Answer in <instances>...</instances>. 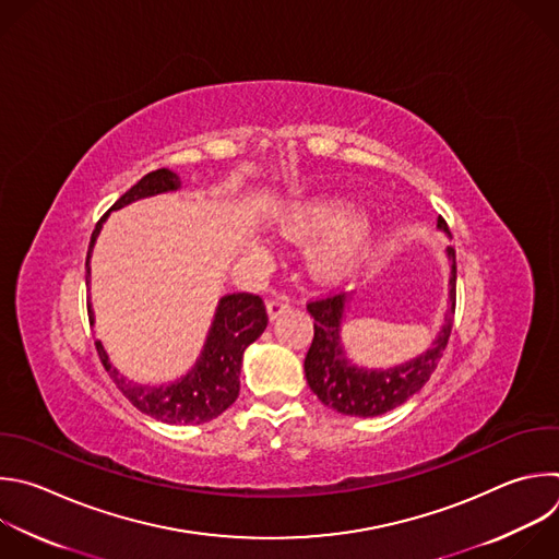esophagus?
I'll list each match as a JSON object with an SVG mask.
<instances>
[{
    "label": "esophagus",
    "mask_w": 559,
    "mask_h": 559,
    "mask_svg": "<svg viewBox=\"0 0 559 559\" xmlns=\"http://www.w3.org/2000/svg\"><path fill=\"white\" fill-rule=\"evenodd\" d=\"M292 309V305H289V300L287 298H272L270 302H267V316H270V320H276L278 316H283L285 311H289Z\"/></svg>",
    "instance_id": "obj_1"
}]
</instances>
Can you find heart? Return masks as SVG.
Instances as JSON below:
<instances>
[{
    "label": "heart",
    "mask_w": 559,
    "mask_h": 559,
    "mask_svg": "<svg viewBox=\"0 0 559 559\" xmlns=\"http://www.w3.org/2000/svg\"><path fill=\"white\" fill-rule=\"evenodd\" d=\"M278 230L300 243L325 235L307 257L311 276L322 283L346 278L378 239L376 219L355 211V204L342 195H318L292 204L278 217Z\"/></svg>",
    "instance_id": "b5f03b06"
}]
</instances>
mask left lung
<instances>
[{"label":"left lung","mask_w":559,"mask_h":559,"mask_svg":"<svg viewBox=\"0 0 559 559\" xmlns=\"http://www.w3.org/2000/svg\"><path fill=\"white\" fill-rule=\"evenodd\" d=\"M437 228L452 239L441 217L437 219ZM445 259L450 265L448 309L439 333L424 353L395 366H364L348 355L342 340V324L355 292L335 294L307 305L313 318V342L305 357V378L324 406L348 417H380L406 404L424 389L435 373L452 331L456 300V254L452 246H448Z\"/></svg>","instance_id":"8db88e82"}]
</instances>
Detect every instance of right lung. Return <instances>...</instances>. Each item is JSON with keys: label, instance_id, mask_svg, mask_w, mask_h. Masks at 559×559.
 Returning a JSON list of instances; mask_svg holds the SVG:
<instances>
[{"label": "right lung", "instance_id": "add662e5", "mask_svg": "<svg viewBox=\"0 0 559 559\" xmlns=\"http://www.w3.org/2000/svg\"><path fill=\"white\" fill-rule=\"evenodd\" d=\"M181 189L179 177L168 170L159 168L148 175H144L138 183L111 206L109 213L120 211L133 202L155 198L162 193H175ZM109 213L96 224V230L92 233L87 261H85V283L90 289L92 283V252L96 246V239L103 230V224L107 222ZM87 313L90 322L94 324V307L92 300H87ZM267 326V313L265 305L254 294H226L219 298L213 322L209 326L204 346L195 364L186 370L181 378H177L170 384H142L133 382L111 364L105 346L100 340H96L98 357L118 386V391L144 415L162 421V424H206L215 417H219L224 411H228L237 397H239V378L243 366V353L246 348L265 331Z\"/></svg>", "mask_w": 559, "mask_h": 559}]
</instances>
